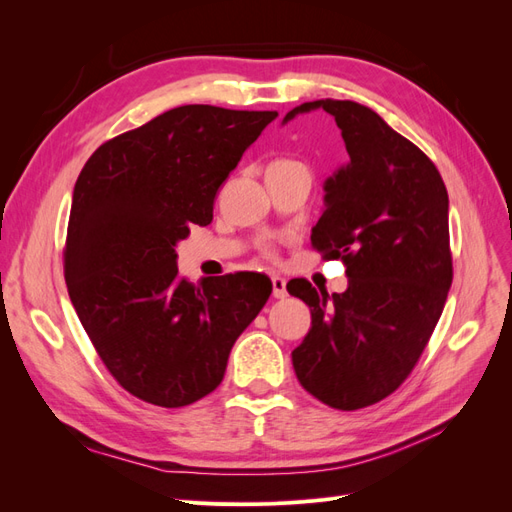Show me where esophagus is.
Masks as SVG:
<instances>
[{
	"label": "esophagus",
	"instance_id": "1",
	"mask_svg": "<svg viewBox=\"0 0 512 512\" xmlns=\"http://www.w3.org/2000/svg\"><path fill=\"white\" fill-rule=\"evenodd\" d=\"M273 282V297L275 299H286L288 297V290H286V280L282 275H273L271 277Z\"/></svg>",
	"mask_w": 512,
	"mask_h": 512
}]
</instances>
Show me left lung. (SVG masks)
Instances as JSON below:
<instances>
[{"label": "left lung", "instance_id": "obj_1", "mask_svg": "<svg viewBox=\"0 0 512 512\" xmlns=\"http://www.w3.org/2000/svg\"><path fill=\"white\" fill-rule=\"evenodd\" d=\"M322 108L342 130L348 162L324 181V209L312 245L346 262V292L305 280L288 284L312 312V329L292 350L305 391L337 410H359L391 395L436 329L453 282L448 194L438 168L376 111L352 100Z\"/></svg>", "mask_w": 512, "mask_h": 512}]
</instances>
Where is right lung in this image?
<instances>
[{"label":"right lung","mask_w":512,"mask_h":512,"mask_svg":"<svg viewBox=\"0 0 512 512\" xmlns=\"http://www.w3.org/2000/svg\"><path fill=\"white\" fill-rule=\"evenodd\" d=\"M275 117L179 106L98 147L76 179L70 301L106 369L147 404L181 408L218 389L269 299L260 273L181 280L175 247L192 224H211L220 185Z\"/></svg>","instance_id":"obj_1"}]
</instances>
